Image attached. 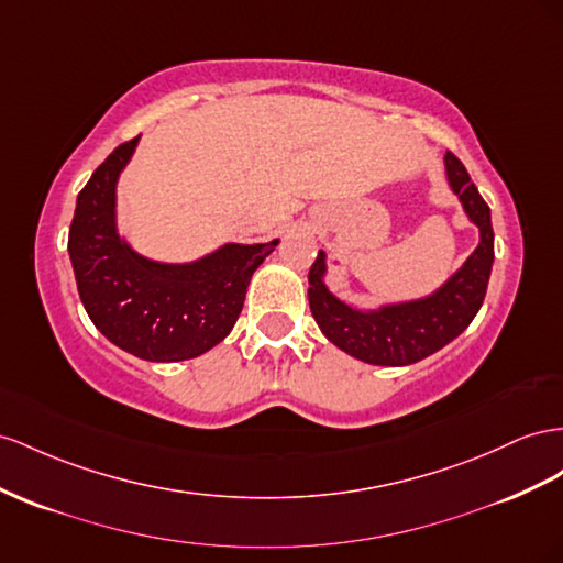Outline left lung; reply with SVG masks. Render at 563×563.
<instances>
[{"instance_id": "1", "label": "left lung", "mask_w": 563, "mask_h": 563, "mask_svg": "<svg viewBox=\"0 0 563 563\" xmlns=\"http://www.w3.org/2000/svg\"><path fill=\"white\" fill-rule=\"evenodd\" d=\"M445 170L468 220L478 227L481 241L466 263L435 294L369 312L355 310L329 294L324 284V251L317 253L308 275L310 310L324 336L347 355L386 367L419 362L457 339L481 310L495 261L490 208L452 151L445 154Z\"/></svg>"}]
</instances>
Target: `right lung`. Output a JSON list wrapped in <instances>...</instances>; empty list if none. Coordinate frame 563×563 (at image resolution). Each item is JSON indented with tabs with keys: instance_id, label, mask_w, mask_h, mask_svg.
<instances>
[{
	"instance_id": "obj_1",
	"label": "right lung",
	"mask_w": 563,
	"mask_h": 563,
	"mask_svg": "<svg viewBox=\"0 0 563 563\" xmlns=\"http://www.w3.org/2000/svg\"><path fill=\"white\" fill-rule=\"evenodd\" d=\"M136 140L120 144L78 194L68 253L82 306L106 339L148 362L199 357L232 331L246 288L279 239L227 244L187 265L134 253L115 230V181Z\"/></svg>"
}]
</instances>
